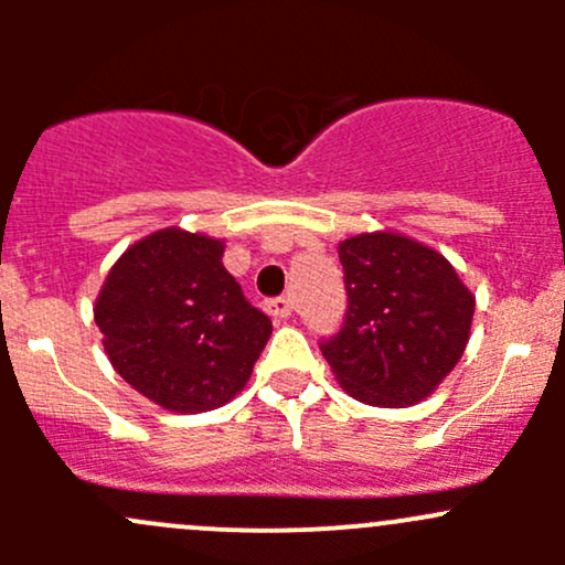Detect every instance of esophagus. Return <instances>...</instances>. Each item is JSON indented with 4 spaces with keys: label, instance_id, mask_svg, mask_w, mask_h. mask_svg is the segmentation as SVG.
Instances as JSON below:
<instances>
[{
    "label": "esophagus",
    "instance_id": "1",
    "mask_svg": "<svg viewBox=\"0 0 565 565\" xmlns=\"http://www.w3.org/2000/svg\"><path fill=\"white\" fill-rule=\"evenodd\" d=\"M267 311H270V317H276V319L292 317V300H289V298L267 300Z\"/></svg>",
    "mask_w": 565,
    "mask_h": 565
}]
</instances>
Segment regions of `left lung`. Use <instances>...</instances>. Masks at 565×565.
I'll return each instance as SVG.
<instances>
[{
	"mask_svg": "<svg viewBox=\"0 0 565 565\" xmlns=\"http://www.w3.org/2000/svg\"><path fill=\"white\" fill-rule=\"evenodd\" d=\"M344 328L322 344L339 385L372 407H413L454 372L470 341L476 295L451 262L398 232L339 243Z\"/></svg>",
	"mask_w": 565,
	"mask_h": 565,
	"instance_id": "8db88e82",
	"label": "left lung"
}]
</instances>
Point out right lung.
<instances>
[{
    "mask_svg": "<svg viewBox=\"0 0 565 565\" xmlns=\"http://www.w3.org/2000/svg\"><path fill=\"white\" fill-rule=\"evenodd\" d=\"M224 248L180 226L158 230L125 248L95 298L114 372L169 413L232 402L273 333L221 262Z\"/></svg>",
    "mask_w": 565,
    "mask_h": 565,
    "instance_id": "obj_1",
    "label": "right lung"
}]
</instances>
